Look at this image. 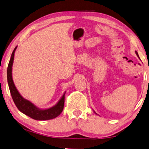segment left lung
<instances>
[{
	"mask_svg": "<svg viewBox=\"0 0 149 149\" xmlns=\"http://www.w3.org/2000/svg\"><path fill=\"white\" fill-rule=\"evenodd\" d=\"M135 53H136V55L138 56V57L140 58V57H139V56H138V53H137V52H136V51H135ZM96 114H97V113H96Z\"/></svg>",
	"mask_w": 149,
	"mask_h": 149,
	"instance_id": "8db88e82",
	"label": "left lung"
}]
</instances>
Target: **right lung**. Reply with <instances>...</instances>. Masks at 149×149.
<instances>
[{"label":"right lung","mask_w":149,"mask_h":149,"mask_svg":"<svg viewBox=\"0 0 149 149\" xmlns=\"http://www.w3.org/2000/svg\"><path fill=\"white\" fill-rule=\"evenodd\" d=\"M16 49L17 47L15 48L13 51L11 59L9 61L7 68L8 84H9V88L12 98L16 107L23 113L29 116L31 118L36 119V120L43 121L55 118V117L59 116L63 110L65 92L62 97L60 98V100H58L55 105L52 107L51 108L46 109H39L35 104H33L32 102H31L30 100L23 97L18 92L17 89L16 88L12 77V66L13 64L15 52Z\"/></svg>","instance_id":"1"}]
</instances>
